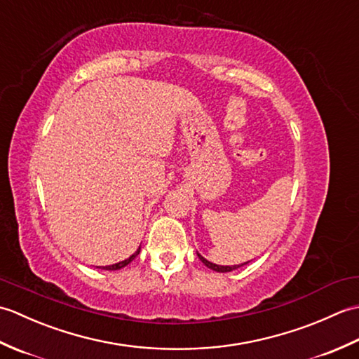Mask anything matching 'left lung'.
<instances>
[{"label":"left lung","mask_w":359,"mask_h":359,"mask_svg":"<svg viewBox=\"0 0 359 359\" xmlns=\"http://www.w3.org/2000/svg\"><path fill=\"white\" fill-rule=\"evenodd\" d=\"M197 256H199V259L201 261L208 266V269H211V270H215V271H219V273H228V271H233V270H236V269H239V266H242V265H245V264H248V262H245V264H241V265H233V266H230V265H217V264H212V262H210V261H207V259L205 257H202L199 253H197Z\"/></svg>","instance_id":"obj_1"}]
</instances>
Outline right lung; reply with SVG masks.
Segmentation results:
<instances>
[{"label": "right lung", "instance_id": "1", "mask_svg": "<svg viewBox=\"0 0 359 359\" xmlns=\"http://www.w3.org/2000/svg\"><path fill=\"white\" fill-rule=\"evenodd\" d=\"M139 253H140V247H139V250L135 251V253L133 255V256H129L128 259H125V261H121V262H118V264H112V265H106V266H102L103 270H120V269H123V266H126L128 264H131L134 259L139 256Z\"/></svg>", "mask_w": 359, "mask_h": 359}]
</instances>
